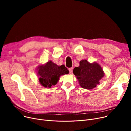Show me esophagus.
<instances>
[{
  "mask_svg": "<svg viewBox=\"0 0 131 131\" xmlns=\"http://www.w3.org/2000/svg\"><path fill=\"white\" fill-rule=\"evenodd\" d=\"M68 70H69V71H70V73H72V72H73V68H72V67L70 68L69 69H68Z\"/></svg>",
  "mask_w": 131,
  "mask_h": 131,
  "instance_id": "34e87169",
  "label": "esophagus"
}]
</instances>
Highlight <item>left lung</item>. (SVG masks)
Returning <instances> with one entry per match:
<instances>
[{"label":"left lung","instance_id":"8db88e82","mask_svg":"<svg viewBox=\"0 0 131 131\" xmlns=\"http://www.w3.org/2000/svg\"><path fill=\"white\" fill-rule=\"evenodd\" d=\"M73 73L83 89L90 90L100 83L99 81L104 77L105 73L97 63H90L86 60L80 61V66L75 67Z\"/></svg>","mask_w":131,"mask_h":131}]
</instances>
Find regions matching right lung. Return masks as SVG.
<instances>
[{
  "label": "right lung",
  "instance_id": "obj_1",
  "mask_svg": "<svg viewBox=\"0 0 131 131\" xmlns=\"http://www.w3.org/2000/svg\"><path fill=\"white\" fill-rule=\"evenodd\" d=\"M37 71L40 83L45 88H49L57 83L61 75L69 73L64 65L58 66L50 60L45 65L39 66Z\"/></svg>",
  "mask_w": 131,
  "mask_h": 131
}]
</instances>
